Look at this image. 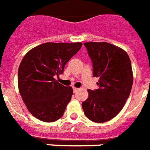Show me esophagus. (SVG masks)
Returning <instances> with one entry per match:
<instances>
[{
	"mask_svg": "<svg viewBox=\"0 0 150 150\" xmlns=\"http://www.w3.org/2000/svg\"><path fill=\"white\" fill-rule=\"evenodd\" d=\"M78 88H76V87H74L73 86V91H74V93H76V92L78 91Z\"/></svg>",
	"mask_w": 150,
	"mask_h": 150,
	"instance_id": "obj_1",
	"label": "esophagus"
}]
</instances>
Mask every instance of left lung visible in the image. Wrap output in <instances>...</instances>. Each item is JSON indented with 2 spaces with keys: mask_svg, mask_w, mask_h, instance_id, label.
Returning <instances> with one entry per match:
<instances>
[{
  "mask_svg": "<svg viewBox=\"0 0 150 150\" xmlns=\"http://www.w3.org/2000/svg\"><path fill=\"white\" fill-rule=\"evenodd\" d=\"M86 47L93 67V76L100 79V88L88 89L82 102L85 115L92 121L103 123L117 116L130 95L133 72L126 51L106 42H87Z\"/></svg>",
  "mask_w": 150,
  "mask_h": 150,
  "instance_id": "left-lung-1",
  "label": "left lung"
}]
</instances>
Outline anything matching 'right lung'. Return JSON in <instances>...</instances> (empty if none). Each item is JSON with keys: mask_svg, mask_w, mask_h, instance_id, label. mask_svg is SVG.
<instances>
[{"mask_svg": "<svg viewBox=\"0 0 150 150\" xmlns=\"http://www.w3.org/2000/svg\"><path fill=\"white\" fill-rule=\"evenodd\" d=\"M82 43H43L29 50L18 67V91L27 109L36 118L53 122L61 118L71 99V86H64L54 78Z\"/></svg>", "mask_w": 150, "mask_h": 150, "instance_id": "right-lung-1", "label": "right lung"}]
</instances>
